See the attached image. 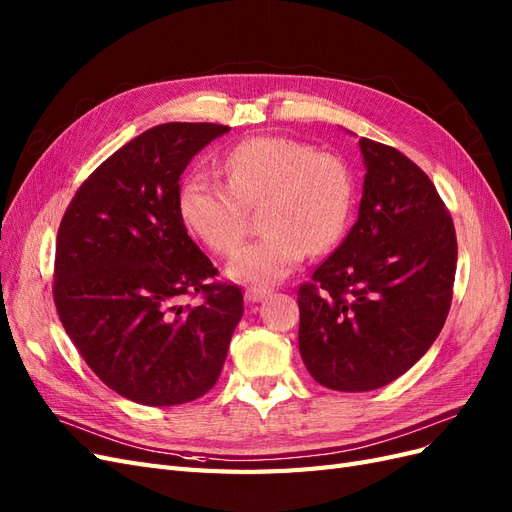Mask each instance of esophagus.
Here are the masks:
<instances>
[{
	"label": "esophagus",
	"instance_id": "1",
	"mask_svg": "<svg viewBox=\"0 0 512 512\" xmlns=\"http://www.w3.org/2000/svg\"><path fill=\"white\" fill-rule=\"evenodd\" d=\"M269 294H271V288H256V286H252V288L245 290V301L258 303V301H262L265 297H269Z\"/></svg>",
	"mask_w": 512,
	"mask_h": 512
}]
</instances>
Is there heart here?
Wrapping results in <instances>:
<instances>
[{
  "label": "heart",
  "mask_w": 512,
  "mask_h": 512,
  "mask_svg": "<svg viewBox=\"0 0 512 512\" xmlns=\"http://www.w3.org/2000/svg\"><path fill=\"white\" fill-rule=\"evenodd\" d=\"M226 185L192 173L179 185L183 224L213 252L230 254L245 232V209L260 207L267 230L228 262V275L245 284L288 277L305 256L329 252L344 239L354 211V181L331 153L286 136H250L220 160Z\"/></svg>",
  "instance_id": "heart-1"
}]
</instances>
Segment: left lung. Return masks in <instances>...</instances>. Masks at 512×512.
Wrapping results in <instances>:
<instances>
[{
    "label": "left lung",
    "mask_w": 512,
    "mask_h": 512,
    "mask_svg": "<svg viewBox=\"0 0 512 512\" xmlns=\"http://www.w3.org/2000/svg\"><path fill=\"white\" fill-rule=\"evenodd\" d=\"M359 220L299 288V350L316 382L386 386L436 342L453 301L457 237L436 185L404 153L359 141Z\"/></svg>",
    "instance_id": "left-lung-1"
}]
</instances>
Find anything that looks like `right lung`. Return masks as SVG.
<instances>
[{
  "instance_id": "right-lung-1",
  "label": "right lung",
  "mask_w": 512,
  "mask_h": 512,
  "mask_svg": "<svg viewBox=\"0 0 512 512\" xmlns=\"http://www.w3.org/2000/svg\"><path fill=\"white\" fill-rule=\"evenodd\" d=\"M230 128L162 123L91 173L61 218L53 299L91 371L143 406H177L218 382L243 316L235 284L198 250L179 215V177ZM185 293H203L196 308Z\"/></svg>"
}]
</instances>
